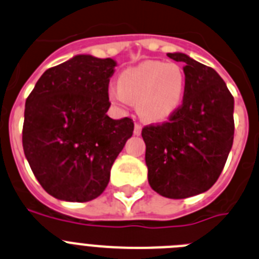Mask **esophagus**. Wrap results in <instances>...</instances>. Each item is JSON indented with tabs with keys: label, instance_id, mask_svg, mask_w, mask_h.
Masks as SVG:
<instances>
[{
	"label": "esophagus",
	"instance_id": "34e87169",
	"mask_svg": "<svg viewBox=\"0 0 259 259\" xmlns=\"http://www.w3.org/2000/svg\"><path fill=\"white\" fill-rule=\"evenodd\" d=\"M134 134H135V135H141V134H142V125L139 124V122H135Z\"/></svg>",
	"mask_w": 259,
	"mask_h": 259
}]
</instances>
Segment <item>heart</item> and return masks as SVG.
<instances>
[{
  "mask_svg": "<svg viewBox=\"0 0 259 259\" xmlns=\"http://www.w3.org/2000/svg\"><path fill=\"white\" fill-rule=\"evenodd\" d=\"M184 92L185 74L178 64L149 60L122 71L118 88L111 87L108 96L117 105L138 103L144 118L159 121L178 110Z\"/></svg>",
  "mask_w": 259,
  "mask_h": 259,
  "instance_id": "b5f03b06",
  "label": "heart"
}]
</instances>
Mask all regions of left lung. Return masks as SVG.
<instances>
[{"label": "left lung", "instance_id": "8db88e82", "mask_svg": "<svg viewBox=\"0 0 259 259\" xmlns=\"http://www.w3.org/2000/svg\"><path fill=\"white\" fill-rule=\"evenodd\" d=\"M184 62L183 103L162 124L142 130L148 181L172 199L207 192L221 175L234 141V97L212 67L184 53H167Z\"/></svg>", "mask_w": 259, "mask_h": 259}]
</instances>
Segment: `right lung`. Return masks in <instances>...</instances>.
<instances>
[{
  "instance_id": "obj_1",
  "label": "right lung",
  "mask_w": 259,
  "mask_h": 259,
  "mask_svg": "<svg viewBox=\"0 0 259 259\" xmlns=\"http://www.w3.org/2000/svg\"><path fill=\"white\" fill-rule=\"evenodd\" d=\"M115 66L112 59L79 55L46 70L26 98L24 153L43 189L57 199L100 197L133 135L132 118L106 113Z\"/></svg>"
}]
</instances>
